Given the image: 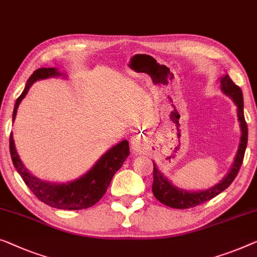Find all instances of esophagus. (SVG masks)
Segmentation results:
<instances>
[{"instance_id": "esophagus-1", "label": "esophagus", "mask_w": 257, "mask_h": 257, "mask_svg": "<svg viewBox=\"0 0 257 257\" xmlns=\"http://www.w3.org/2000/svg\"><path fill=\"white\" fill-rule=\"evenodd\" d=\"M132 148L133 150L136 152H140L143 150V144H142L141 139H139V137H134L132 140Z\"/></svg>"}]
</instances>
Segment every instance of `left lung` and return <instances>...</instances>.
I'll list each match as a JSON object with an SVG mask.
<instances>
[{
  "mask_svg": "<svg viewBox=\"0 0 257 257\" xmlns=\"http://www.w3.org/2000/svg\"><path fill=\"white\" fill-rule=\"evenodd\" d=\"M220 86L221 91L226 95H228V97H231L233 102L238 107V120L240 122L241 128V139L234 163H233L232 168L229 170L226 177L221 180L219 183H217L216 186H213L209 189L198 191H187L173 186L170 180H167L165 175L158 170V167L153 163L152 193L157 200L160 203H163V204L170 206V208L189 209L194 208L196 205H200L206 201H210L211 198L216 197L218 194H220L221 191L226 189L239 173L241 164L243 162L244 151H246L248 141V128L243 115L242 91H241L238 85H235L233 83V80L229 78L227 74H225L220 77Z\"/></svg>",
  "mask_w": 257,
  "mask_h": 257,
  "instance_id": "8db88e82",
  "label": "left lung"
}]
</instances>
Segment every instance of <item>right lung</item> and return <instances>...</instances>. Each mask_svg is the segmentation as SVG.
Returning <instances> with one entry per match:
<instances>
[{
	"instance_id": "obj_1",
	"label": "right lung",
	"mask_w": 257,
	"mask_h": 257,
	"mask_svg": "<svg viewBox=\"0 0 257 257\" xmlns=\"http://www.w3.org/2000/svg\"><path fill=\"white\" fill-rule=\"evenodd\" d=\"M60 71L56 68H39L30 76L26 83V86L23 93L19 95L15 104L13 120L17 114V108L21 101L24 99L29 89L34 82L39 79H46L49 77L61 76ZM10 155L13 159L14 166L24 180L25 185L30 190L36 195L38 200L44 202L52 208L61 210H82L87 209L94 205L100 198L104 196L107 188L114 174L123 165L124 160L129 156V143L128 141H122L109 149L100 159L95 163L91 170L77 180L70 182L54 183L43 181L39 178H36L33 174L26 170L23 165L21 158L15 147L13 134H10L9 140Z\"/></svg>"
}]
</instances>
